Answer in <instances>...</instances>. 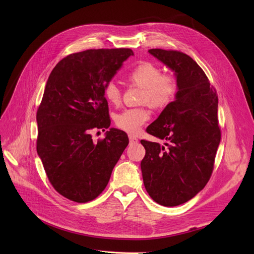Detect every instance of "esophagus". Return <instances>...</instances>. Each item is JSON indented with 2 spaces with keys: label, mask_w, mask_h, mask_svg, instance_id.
I'll return each instance as SVG.
<instances>
[{
  "label": "esophagus",
  "mask_w": 254,
  "mask_h": 254,
  "mask_svg": "<svg viewBox=\"0 0 254 254\" xmlns=\"http://www.w3.org/2000/svg\"><path fill=\"white\" fill-rule=\"evenodd\" d=\"M129 139V144H136L138 142V139L135 136H128Z\"/></svg>",
  "instance_id": "obj_1"
}]
</instances>
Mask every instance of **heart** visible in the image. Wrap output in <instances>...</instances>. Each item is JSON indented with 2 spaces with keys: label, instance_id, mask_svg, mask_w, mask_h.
I'll return each mask as SVG.
<instances>
[{
  "label": "heart",
  "instance_id": "obj_1",
  "mask_svg": "<svg viewBox=\"0 0 254 254\" xmlns=\"http://www.w3.org/2000/svg\"><path fill=\"white\" fill-rule=\"evenodd\" d=\"M130 85L142 88L140 104H148L154 110H164L175 100L178 92V81L174 74L163 73L159 66L151 62L138 63L127 75ZM104 97L109 104L119 105L122 91L114 82L104 87ZM147 106L126 109L115 115L116 127L128 134H136L149 118Z\"/></svg>",
  "mask_w": 254,
  "mask_h": 254
}]
</instances>
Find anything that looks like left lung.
Instances as JSON below:
<instances>
[{"instance_id": "left-lung-1", "label": "left lung", "mask_w": 254, "mask_h": 254, "mask_svg": "<svg viewBox=\"0 0 254 254\" xmlns=\"http://www.w3.org/2000/svg\"><path fill=\"white\" fill-rule=\"evenodd\" d=\"M149 53L175 72L176 100L146 130L162 140H141L146 150L141 162L145 189L159 205L184 204L208 183L220 142L218 97L203 69L177 50L154 48Z\"/></svg>"}]
</instances>
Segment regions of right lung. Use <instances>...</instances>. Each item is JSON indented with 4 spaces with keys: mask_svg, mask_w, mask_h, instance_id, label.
<instances>
[{
    "mask_svg": "<svg viewBox=\"0 0 254 254\" xmlns=\"http://www.w3.org/2000/svg\"><path fill=\"white\" fill-rule=\"evenodd\" d=\"M132 55L129 48L71 53L49 75L37 110V152L53 189L73 202L102 193L128 144L123 130L110 128L97 142L91 131L109 128L104 87Z\"/></svg>",
    "mask_w": 254,
    "mask_h": 254,
    "instance_id": "add662e5",
    "label": "right lung"
}]
</instances>
